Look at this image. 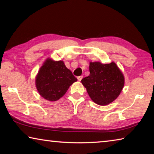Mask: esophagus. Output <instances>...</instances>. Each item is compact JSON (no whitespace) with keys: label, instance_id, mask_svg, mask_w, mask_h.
Returning <instances> with one entry per match:
<instances>
[{"label":"esophagus","instance_id":"obj_1","mask_svg":"<svg viewBox=\"0 0 154 154\" xmlns=\"http://www.w3.org/2000/svg\"><path fill=\"white\" fill-rule=\"evenodd\" d=\"M82 79H83V76H82H82H79V77H77V79H78V80H79V82H80V81H81V80H82Z\"/></svg>","mask_w":154,"mask_h":154}]
</instances>
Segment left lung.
<instances>
[{
    "instance_id": "8db88e82",
    "label": "left lung",
    "mask_w": 154,
    "mask_h": 154,
    "mask_svg": "<svg viewBox=\"0 0 154 154\" xmlns=\"http://www.w3.org/2000/svg\"><path fill=\"white\" fill-rule=\"evenodd\" d=\"M90 75L82 79L90 98L99 105H106L118 97L124 85V77L115 62L90 63Z\"/></svg>"
}]
</instances>
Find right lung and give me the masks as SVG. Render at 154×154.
<instances>
[{
  "mask_svg": "<svg viewBox=\"0 0 154 154\" xmlns=\"http://www.w3.org/2000/svg\"><path fill=\"white\" fill-rule=\"evenodd\" d=\"M77 81L63 61H54L48 58L40 68L35 83L36 89L43 98L49 101H56Z\"/></svg>",
  "mask_w": 154,
  "mask_h": 154,
  "instance_id": "1",
  "label": "right lung"
}]
</instances>
